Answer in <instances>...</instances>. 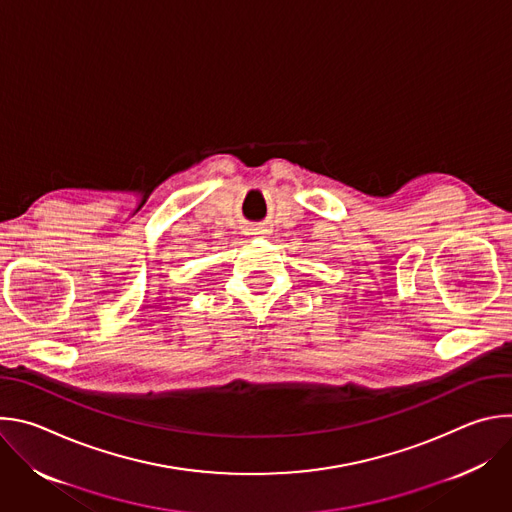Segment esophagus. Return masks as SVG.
<instances>
[{
    "mask_svg": "<svg viewBox=\"0 0 512 512\" xmlns=\"http://www.w3.org/2000/svg\"><path fill=\"white\" fill-rule=\"evenodd\" d=\"M265 229H249V235H263Z\"/></svg>",
    "mask_w": 512,
    "mask_h": 512,
    "instance_id": "obj_1",
    "label": "esophagus"
}]
</instances>
